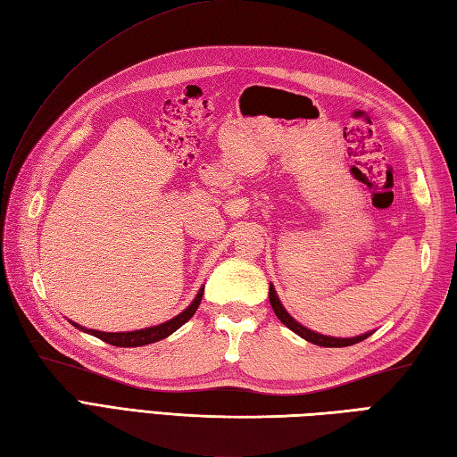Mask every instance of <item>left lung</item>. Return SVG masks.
<instances>
[{
	"label": "left lung",
	"mask_w": 457,
	"mask_h": 457,
	"mask_svg": "<svg viewBox=\"0 0 457 457\" xmlns=\"http://www.w3.org/2000/svg\"><path fill=\"white\" fill-rule=\"evenodd\" d=\"M269 300H270V306H273L277 318L283 322L287 328L293 329L295 334H298L300 337H304L306 342L310 344H316V345H322V347H347V345H353V344H359L363 342V339H367L371 334H363V336H357V337H329V336H322V334H316L312 332V329L304 328L303 324H298L296 320L290 316L287 310L283 308V304H280V300L275 293L273 285L269 287Z\"/></svg>",
	"instance_id": "8db88e82"
}]
</instances>
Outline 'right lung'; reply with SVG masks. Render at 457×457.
Masks as SVG:
<instances>
[{
    "instance_id": "1",
    "label": "right lung",
    "mask_w": 457,
    "mask_h": 457,
    "mask_svg": "<svg viewBox=\"0 0 457 457\" xmlns=\"http://www.w3.org/2000/svg\"><path fill=\"white\" fill-rule=\"evenodd\" d=\"M204 295V288H200V293L196 295V298L192 300V304L180 312L179 316H174L172 320L159 326H153V328H145V329H137V332H98V329H86L79 324H74L79 329H84L86 334L100 337L102 342L110 344V345H118V347H139V345H147V344H154L159 342V339H164L167 336H170L172 332H177V329L187 324L188 320L196 312L198 306H200V300Z\"/></svg>"
}]
</instances>
